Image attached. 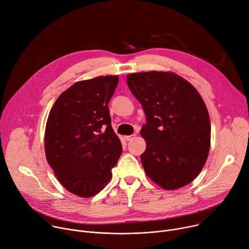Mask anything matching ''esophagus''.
<instances>
[{"instance_id":"1","label":"esophagus","mask_w":249,"mask_h":249,"mask_svg":"<svg viewBox=\"0 0 249 249\" xmlns=\"http://www.w3.org/2000/svg\"><path fill=\"white\" fill-rule=\"evenodd\" d=\"M135 137H136V134H132V135H129V136H125V140H126V141H131V140H133Z\"/></svg>"}]
</instances>
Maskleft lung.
<instances>
[{"label":"left lung","instance_id":"8db88e82","mask_svg":"<svg viewBox=\"0 0 249 249\" xmlns=\"http://www.w3.org/2000/svg\"><path fill=\"white\" fill-rule=\"evenodd\" d=\"M127 83L147 117L141 129L146 175L165 190L190 184L205 166L211 147L210 115L201 96L173 72L131 73Z\"/></svg>","mask_w":249,"mask_h":249}]
</instances>
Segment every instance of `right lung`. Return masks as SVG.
Returning a JSON list of instances; mask_svg holds the SVG:
<instances>
[{"label": "right lung", "instance_id": "obj_1", "mask_svg": "<svg viewBox=\"0 0 249 249\" xmlns=\"http://www.w3.org/2000/svg\"><path fill=\"white\" fill-rule=\"evenodd\" d=\"M117 84L116 75L78 81L59 95L50 112L47 160L60 184L78 196L102 191L122 153L108 108Z\"/></svg>", "mask_w": 249, "mask_h": 249}]
</instances>
